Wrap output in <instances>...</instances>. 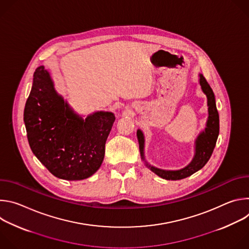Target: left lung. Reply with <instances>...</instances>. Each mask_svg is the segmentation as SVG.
<instances>
[{"label": "left lung", "instance_id": "left-lung-1", "mask_svg": "<svg viewBox=\"0 0 249 249\" xmlns=\"http://www.w3.org/2000/svg\"><path fill=\"white\" fill-rule=\"evenodd\" d=\"M199 84L203 93L207 97L208 119L205 129L201 131L195 139L194 157L185 167L176 170H166L151 165L145 159V136L141 129L137 130V138L139 142L141 159L144 160L148 168H150L154 173H156L158 176L161 177L163 179L179 180L192 175L196 171L200 170L207 163L213 154V151L215 149L220 131V120L216 105V98L214 92H213V89H211L202 74H199Z\"/></svg>", "mask_w": 249, "mask_h": 249}]
</instances>
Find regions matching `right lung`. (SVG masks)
Here are the masks:
<instances>
[{
  "label": "right lung",
  "instance_id": "right-lung-1",
  "mask_svg": "<svg viewBox=\"0 0 249 249\" xmlns=\"http://www.w3.org/2000/svg\"><path fill=\"white\" fill-rule=\"evenodd\" d=\"M23 121L39 161L58 178L82 180L100 167L115 115L96 111L84 118L57 92L50 73L40 66L33 74Z\"/></svg>",
  "mask_w": 249,
  "mask_h": 249
}]
</instances>
